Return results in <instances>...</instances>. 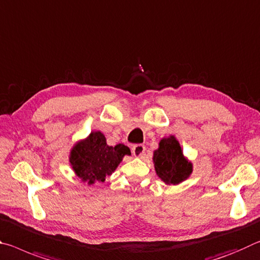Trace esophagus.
<instances>
[{"mask_svg":"<svg viewBox=\"0 0 260 260\" xmlns=\"http://www.w3.org/2000/svg\"><path fill=\"white\" fill-rule=\"evenodd\" d=\"M144 153H145V146L142 145V144H137L133 147V154L135 156H142Z\"/></svg>","mask_w":260,"mask_h":260,"instance_id":"obj_1","label":"esophagus"}]
</instances>
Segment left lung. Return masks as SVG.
<instances>
[{
	"mask_svg": "<svg viewBox=\"0 0 260 260\" xmlns=\"http://www.w3.org/2000/svg\"><path fill=\"white\" fill-rule=\"evenodd\" d=\"M153 162L156 175L166 184H180L192 173V164L184 158L178 140L170 136L162 138L159 148L153 153Z\"/></svg>",
	"mask_w": 260,
	"mask_h": 260,
	"instance_id": "8db88e82",
	"label": "left lung"
}]
</instances>
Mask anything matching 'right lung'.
Here are the masks:
<instances>
[{
  "mask_svg": "<svg viewBox=\"0 0 260 260\" xmlns=\"http://www.w3.org/2000/svg\"><path fill=\"white\" fill-rule=\"evenodd\" d=\"M124 155H131L129 147L123 144L108 146L104 134L93 131L86 139L75 144L69 161L76 175L91 185L95 182H105Z\"/></svg>",
  "mask_w": 260,
  "mask_h": 260,
  "instance_id": "obj_1",
  "label": "right lung"
}]
</instances>
